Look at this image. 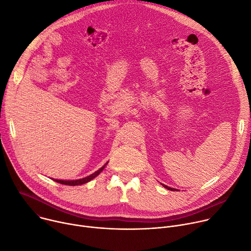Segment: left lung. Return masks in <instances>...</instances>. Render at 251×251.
I'll return each instance as SVG.
<instances>
[{"instance_id":"left-lung-1","label":"left lung","mask_w":251,"mask_h":251,"mask_svg":"<svg viewBox=\"0 0 251 251\" xmlns=\"http://www.w3.org/2000/svg\"><path fill=\"white\" fill-rule=\"evenodd\" d=\"M163 186H164V187H165V188H167V189H168V190H171V191H174V190H175V189H174V188H171V187H168V186H166V185H163Z\"/></svg>"}]
</instances>
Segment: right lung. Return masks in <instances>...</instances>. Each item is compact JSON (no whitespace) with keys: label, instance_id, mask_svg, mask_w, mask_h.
<instances>
[{"label":"right lung","instance_id":"add662e5","mask_svg":"<svg viewBox=\"0 0 251 251\" xmlns=\"http://www.w3.org/2000/svg\"><path fill=\"white\" fill-rule=\"evenodd\" d=\"M105 165H107V164H105ZM105 165L103 166V167H101L98 171H96L95 173H93V174H91V175H89V176H87V177H85V178H82V179H78V180H57V179H55V181L56 182H58V183H61V184H65V185H70V186H76V185H81V184H84V183H87V182H89L90 180H92L93 178H95L97 175H99L102 171H103V169L105 168Z\"/></svg>","mask_w":251,"mask_h":251}]
</instances>
